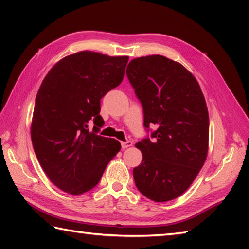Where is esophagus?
Segmentation results:
<instances>
[{"instance_id":"esophagus-1","label":"esophagus","mask_w":249,"mask_h":249,"mask_svg":"<svg viewBox=\"0 0 249 249\" xmlns=\"http://www.w3.org/2000/svg\"><path fill=\"white\" fill-rule=\"evenodd\" d=\"M121 145H122V149H127V147L133 145V142L129 141V140L123 141V142H121Z\"/></svg>"}]
</instances>
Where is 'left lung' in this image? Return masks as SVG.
Masks as SVG:
<instances>
[{"label": "left lung", "mask_w": 249, "mask_h": 249, "mask_svg": "<svg viewBox=\"0 0 249 249\" xmlns=\"http://www.w3.org/2000/svg\"><path fill=\"white\" fill-rule=\"evenodd\" d=\"M143 107L154 141L136 143L142 161L134 168L139 192L155 202L179 197L203 167L209 150V112L197 79L181 63L154 54L131 60L126 70Z\"/></svg>", "instance_id": "left-lung-1"}]
</instances>
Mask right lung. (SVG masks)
I'll list each match as a JSON object with an SVG mask.
<instances>
[{"mask_svg": "<svg viewBox=\"0 0 249 249\" xmlns=\"http://www.w3.org/2000/svg\"><path fill=\"white\" fill-rule=\"evenodd\" d=\"M128 56L80 51L51 68L37 93L31 138L37 160L57 188L82 195L96 186L121 150L113 138L96 135L104 124L100 99L125 75ZM94 121V132L88 124Z\"/></svg>", "mask_w": 249, "mask_h": 249, "instance_id": "add662e5", "label": "right lung"}]
</instances>
